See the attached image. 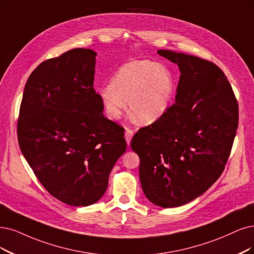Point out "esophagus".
<instances>
[{"label": "esophagus", "mask_w": 254, "mask_h": 254, "mask_svg": "<svg viewBox=\"0 0 254 254\" xmlns=\"http://www.w3.org/2000/svg\"><path fill=\"white\" fill-rule=\"evenodd\" d=\"M133 135H134V133H133V130H132V129L126 128L125 137H126V140H127V145H129V143H130V140H132V138H133Z\"/></svg>", "instance_id": "34e87169"}]
</instances>
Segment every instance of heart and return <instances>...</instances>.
<instances>
[{
    "mask_svg": "<svg viewBox=\"0 0 254 254\" xmlns=\"http://www.w3.org/2000/svg\"><path fill=\"white\" fill-rule=\"evenodd\" d=\"M174 77L165 65L133 61L117 70L110 86L100 91L108 116L116 120L127 108L138 122L149 125L160 119L172 105Z\"/></svg>",
    "mask_w": 254,
    "mask_h": 254,
    "instance_id": "heart-1",
    "label": "heart"
}]
</instances>
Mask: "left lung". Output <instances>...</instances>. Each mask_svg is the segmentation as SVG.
Returning a JSON list of instances; mask_svg holds the SVG:
<instances>
[{
	"instance_id": "8db88e82",
	"label": "left lung",
	"mask_w": 254,
	"mask_h": 254,
	"mask_svg": "<svg viewBox=\"0 0 254 254\" xmlns=\"http://www.w3.org/2000/svg\"><path fill=\"white\" fill-rule=\"evenodd\" d=\"M157 52L181 72L176 102L140 128L130 147L140 158L146 198L173 208L198 198L222 175L237 134L239 107L217 64L171 50Z\"/></svg>"
}]
</instances>
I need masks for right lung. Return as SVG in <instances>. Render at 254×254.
Returning a JSON list of instances; mask_svg holds the SVG:
<instances>
[{
  "instance_id": "add662e5",
  "label": "right lung",
  "mask_w": 254,
  "mask_h": 254,
  "mask_svg": "<svg viewBox=\"0 0 254 254\" xmlns=\"http://www.w3.org/2000/svg\"><path fill=\"white\" fill-rule=\"evenodd\" d=\"M96 55L76 48L37 65L17 121L18 144L37 179L54 198L76 207L101 198L127 149L125 128L105 117L93 88Z\"/></svg>"
}]
</instances>
